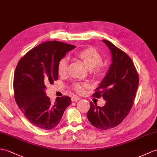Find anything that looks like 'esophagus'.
Here are the masks:
<instances>
[{"label": "esophagus", "mask_w": 157, "mask_h": 157, "mask_svg": "<svg viewBox=\"0 0 157 157\" xmlns=\"http://www.w3.org/2000/svg\"><path fill=\"white\" fill-rule=\"evenodd\" d=\"M80 100V98L78 97V96H73L71 98V101H78Z\"/></svg>", "instance_id": "1"}]
</instances>
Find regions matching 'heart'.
I'll return each mask as SVG.
<instances>
[{
    "label": "heart",
    "instance_id": "heart-1",
    "mask_svg": "<svg viewBox=\"0 0 157 157\" xmlns=\"http://www.w3.org/2000/svg\"><path fill=\"white\" fill-rule=\"evenodd\" d=\"M88 69H90L91 73L94 75L100 76L103 74V68L100 64L102 62V57L101 55L94 48H87L83 49L77 54ZM68 60L67 58L63 57L58 62L57 73L59 75H63L67 72ZM86 84L75 83L74 84V89L78 93H82L83 87Z\"/></svg>",
    "mask_w": 157,
    "mask_h": 157
}]
</instances>
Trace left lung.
<instances>
[{
	"label": "left lung",
	"instance_id": "1",
	"mask_svg": "<svg viewBox=\"0 0 157 157\" xmlns=\"http://www.w3.org/2000/svg\"><path fill=\"white\" fill-rule=\"evenodd\" d=\"M110 49L112 63L106 75L93 96L105 100L103 107L90 101L87 114L89 122L96 128L108 130L118 126L132 108L139 79L130 57L110 41L102 40Z\"/></svg>",
	"mask_w": 157,
	"mask_h": 157
}]
</instances>
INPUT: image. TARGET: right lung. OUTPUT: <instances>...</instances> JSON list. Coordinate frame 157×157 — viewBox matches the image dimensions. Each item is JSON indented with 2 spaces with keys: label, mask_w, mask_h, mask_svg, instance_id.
<instances>
[{
  "label": "right lung",
  "mask_w": 157,
  "mask_h": 157,
  "mask_svg": "<svg viewBox=\"0 0 157 157\" xmlns=\"http://www.w3.org/2000/svg\"><path fill=\"white\" fill-rule=\"evenodd\" d=\"M75 46L57 41L42 43L21 58L14 75V99L29 121L49 130L61 121L71 103L68 96L57 97L54 103L46 96V86L58 79L57 64Z\"/></svg>",
  "instance_id": "obj_1"
}]
</instances>
